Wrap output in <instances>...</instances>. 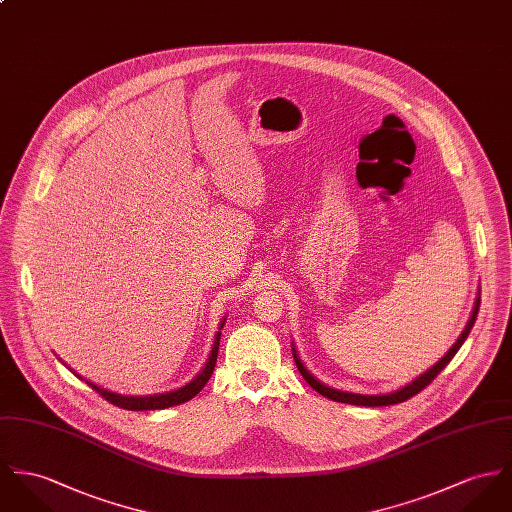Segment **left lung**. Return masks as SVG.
I'll list each match as a JSON object with an SVG mask.
<instances>
[{
  "mask_svg": "<svg viewBox=\"0 0 512 512\" xmlns=\"http://www.w3.org/2000/svg\"><path fill=\"white\" fill-rule=\"evenodd\" d=\"M477 312H479V298L475 300V306H473L472 317H470V321H468V325H466V329L462 331V335L458 337V341L452 345V349L448 351V353L444 354L436 364H434L433 368H429L425 374H421L419 378H415L411 384H407V386H403L401 390H397V392H392V394L386 395H362V394H349V392H341V390H333V388H329V386H325V384H321L319 380H315L314 376L306 370V366L302 364V360H300V356L296 354V349L292 347V354H294V362H296V366H298V370H300V374L304 376V380L314 388L317 394L323 395V397H329V399H333V401H341V403H351V405H364V407H382V405H394V403H401V401H407L409 397H413V395L419 394L421 390H425L431 382H433L434 378L446 368V364L454 358V354L460 351V347L464 345V341L468 339V335H470V331H472L473 323H475V317H477Z\"/></svg>",
  "mask_w": 512,
  "mask_h": 512,
  "instance_id": "1",
  "label": "left lung"
}]
</instances>
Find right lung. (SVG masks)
Segmentation results:
<instances>
[{
    "instance_id": "right-lung-1",
    "label": "right lung",
    "mask_w": 512,
    "mask_h": 512,
    "mask_svg": "<svg viewBox=\"0 0 512 512\" xmlns=\"http://www.w3.org/2000/svg\"><path fill=\"white\" fill-rule=\"evenodd\" d=\"M226 321V319H224ZM224 321L220 323V329L224 327ZM220 331L216 333V339H214V345H212V351L210 356L204 364V368L200 370L195 380H191L187 386L179 388V390H173V392H165V394L158 395H120L115 392H109V390H103L91 382H87L97 394L101 397H105L109 403L117 405L120 409H128V411H154V409H167V407H173V405H179V403H185L189 399H193L195 395L206 386V382L210 380L212 372H214V366H216V356H218V347H220Z\"/></svg>"
}]
</instances>
